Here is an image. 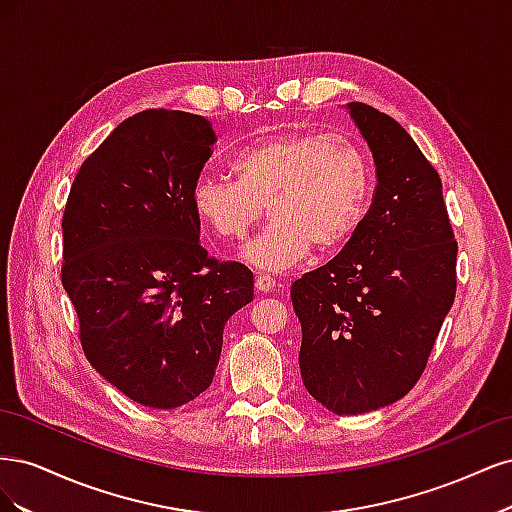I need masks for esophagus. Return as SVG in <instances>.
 Segmentation results:
<instances>
[{
    "instance_id": "obj_1",
    "label": "esophagus",
    "mask_w": 512,
    "mask_h": 512,
    "mask_svg": "<svg viewBox=\"0 0 512 512\" xmlns=\"http://www.w3.org/2000/svg\"><path fill=\"white\" fill-rule=\"evenodd\" d=\"M275 280L271 275H258L256 277V290L258 292H273L275 290Z\"/></svg>"
}]
</instances>
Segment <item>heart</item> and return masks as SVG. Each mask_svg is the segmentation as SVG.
<instances>
[{
	"label": "heart",
	"mask_w": 512,
	"mask_h": 512,
	"mask_svg": "<svg viewBox=\"0 0 512 512\" xmlns=\"http://www.w3.org/2000/svg\"><path fill=\"white\" fill-rule=\"evenodd\" d=\"M237 179L200 177L192 207L215 235L239 241L269 222L241 258L258 271L284 273L316 252H342L359 232L371 198L367 153L346 136L288 132L243 147Z\"/></svg>",
	"instance_id": "heart-1"
}]
</instances>
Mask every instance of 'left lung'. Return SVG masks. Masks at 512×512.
I'll return each mask as SVG.
<instances>
[{
  "label": "left lung",
  "instance_id": "8db88e82",
  "mask_svg": "<svg viewBox=\"0 0 512 512\" xmlns=\"http://www.w3.org/2000/svg\"><path fill=\"white\" fill-rule=\"evenodd\" d=\"M346 111L376 166L354 239L290 288L305 389L333 414L391 406L421 378L455 301L457 241L442 181L399 123L361 102Z\"/></svg>",
  "mask_w": 512,
  "mask_h": 512
}]
</instances>
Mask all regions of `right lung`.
Returning a JSON list of instances; mask_svg holds the SVG:
<instances>
[{"instance_id": "add662e5", "label": "right lung", "mask_w": 512, "mask_h": 512, "mask_svg": "<svg viewBox=\"0 0 512 512\" xmlns=\"http://www.w3.org/2000/svg\"><path fill=\"white\" fill-rule=\"evenodd\" d=\"M211 121L151 108L128 117L76 175L64 211L61 284L89 363L117 391L173 410L209 389L228 318L254 273L207 258L192 188Z\"/></svg>"}]
</instances>
